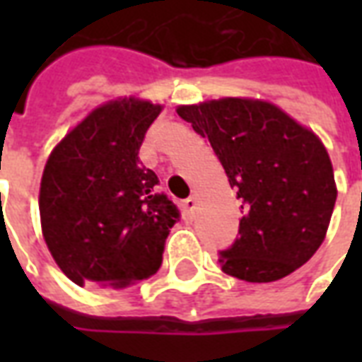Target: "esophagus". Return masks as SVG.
I'll return each instance as SVG.
<instances>
[{
	"label": "esophagus",
	"mask_w": 362,
	"mask_h": 362,
	"mask_svg": "<svg viewBox=\"0 0 362 362\" xmlns=\"http://www.w3.org/2000/svg\"><path fill=\"white\" fill-rule=\"evenodd\" d=\"M182 209H184V215H186V217H192L194 211H196V197H188V199L182 204Z\"/></svg>",
	"instance_id": "obj_1"
}]
</instances>
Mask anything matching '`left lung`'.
<instances>
[{"mask_svg":"<svg viewBox=\"0 0 362 362\" xmlns=\"http://www.w3.org/2000/svg\"><path fill=\"white\" fill-rule=\"evenodd\" d=\"M176 112L209 139L243 199L240 236L221 252V269L269 283L304 266L326 238L337 197L322 139L262 98L225 96Z\"/></svg>","mask_w":362,"mask_h":362,"instance_id":"8db88e82","label":"left lung"}]
</instances>
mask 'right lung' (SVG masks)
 <instances>
[{
    "label": "right lung",
    "mask_w": 362,
    "mask_h": 362,
    "mask_svg": "<svg viewBox=\"0 0 362 362\" xmlns=\"http://www.w3.org/2000/svg\"><path fill=\"white\" fill-rule=\"evenodd\" d=\"M163 104L122 96L96 106L52 149L40 180L46 246L75 285L126 288L157 272L180 219L139 163Z\"/></svg>",
    "instance_id": "right-lung-1"
}]
</instances>
